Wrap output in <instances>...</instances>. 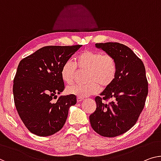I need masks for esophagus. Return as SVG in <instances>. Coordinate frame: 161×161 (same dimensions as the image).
<instances>
[{
	"instance_id": "34e87169",
	"label": "esophagus",
	"mask_w": 161,
	"mask_h": 161,
	"mask_svg": "<svg viewBox=\"0 0 161 161\" xmlns=\"http://www.w3.org/2000/svg\"><path fill=\"white\" fill-rule=\"evenodd\" d=\"M84 100V97H77V98H76V100H77L78 103L81 102V100Z\"/></svg>"
}]
</instances>
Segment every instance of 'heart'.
Here are the masks:
<instances>
[{"label":"heart","instance_id":"heart-1","mask_svg":"<svg viewBox=\"0 0 161 161\" xmlns=\"http://www.w3.org/2000/svg\"><path fill=\"white\" fill-rule=\"evenodd\" d=\"M76 69L87 71L86 85H72L66 89L69 95L85 97L100 92V87L105 88L114 82L117 74V64L114 56L101 52L87 50L75 58L74 63L67 61L61 70V80L67 85L73 83Z\"/></svg>","mask_w":161,"mask_h":161}]
</instances>
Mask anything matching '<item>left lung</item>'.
Wrapping results in <instances>:
<instances>
[{
    "instance_id": "1",
    "label": "left lung",
    "mask_w": 161,
    "mask_h": 161,
    "mask_svg": "<svg viewBox=\"0 0 161 161\" xmlns=\"http://www.w3.org/2000/svg\"><path fill=\"white\" fill-rule=\"evenodd\" d=\"M95 46L116 59L117 74L111 85L95 98V111L90 116L92 128L105 137L126 132L140 117L148 93L145 68L129 47L119 42L96 43ZM111 98L108 104L107 102Z\"/></svg>"
}]
</instances>
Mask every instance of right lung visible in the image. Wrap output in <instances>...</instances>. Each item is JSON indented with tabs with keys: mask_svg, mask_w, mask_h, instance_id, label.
Masks as SVG:
<instances>
[{
	"mask_svg": "<svg viewBox=\"0 0 161 161\" xmlns=\"http://www.w3.org/2000/svg\"><path fill=\"white\" fill-rule=\"evenodd\" d=\"M81 45H50L39 49L19 62L14 79L16 108L28 130L47 136L63 128L69 109L76 103V95L60 96L65 87L62 66Z\"/></svg>",
	"mask_w": 161,
	"mask_h": 161,
	"instance_id": "right-lung-1",
	"label": "right lung"
}]
</instances>
